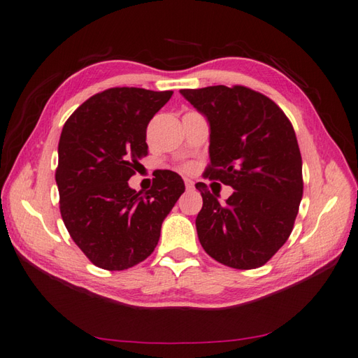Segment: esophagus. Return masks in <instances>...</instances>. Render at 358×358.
<instances>
[{
  "instance_id": "esophagus-1",
  "label": "esophagus",
  "mask_w": 358,
  "mask_h": 358,
  "mask_svg": "<svg viewBox=\"0 0 358 358\" xmlns=\"http://www.w3.org/2000/svg\"><path fill=\"white\" fill-rule=\"evenodd\" d=\"M184 182H185L187 189H194V182L192 179H184Z\"/></svg>"
}]
</instances>
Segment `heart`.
I'll use <instances>...</instances> for the list:
<instances>
[{
    "label": "heart",
    "mask_w": 358,
    "mask_h": 358,
    "mask_svg": "<svg viewBox=\"0 0 358 358\" xmlns=\"http://www.w3.org/2000/svg\"><path fill=\"white\" fill-rule=\"evenodd\" d=\"M184 169H185V166H184Z\"/></svg>",
    "instance_id": "1"
}]
</instances>
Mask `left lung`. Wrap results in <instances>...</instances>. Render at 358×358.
I'll use <instances>...</instances> for the list:
<instances>
[{"label":"left lung","mask_w":358,"mask_h":358,"mask_svg":"<svg viewBox=\"0 0 358 358\" xmlns=\"http://www.w3.org/2000/svg\"><path fill=\"white\" fill-rule=\"evenodd\" d=\"M210 122V164L203 176L234 188L225 203L203 182L196 229L219 264L254 269L288 241L303 196L296 131L283 110L243 85L180 90Z\"/></svg>","instance_id":"1"}]
</instances>
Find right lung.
Segmentation results:
<instances>
[{"label": "right lung", "mask_w": 358, "mask_h": 358, "mask_svg": "<svg viewBox=\"0 0 358 358\" xmlns=\"http://www.w3.org/2000/svg\"><path fill=\"white\" fill-rule=\"evenodd\" d=\"M173 92L113 87L93 94L62 127L55 173L59 211L93 265L122 271L152 254L162 222L185 192L165 170L144 194L129 187L148 155L147 125Z\"/></svg>", "instance_id": "1"}]
</instances>
